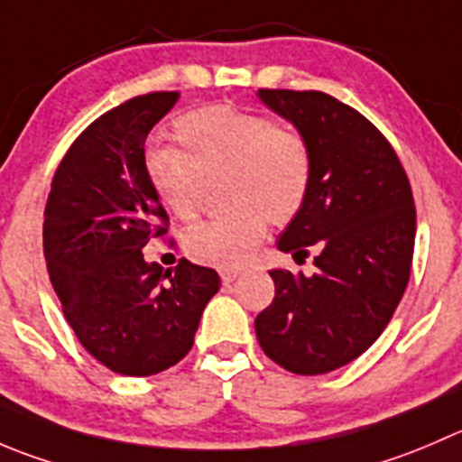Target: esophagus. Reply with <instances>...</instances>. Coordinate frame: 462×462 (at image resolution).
<instances>
[{
    "label": "esophagus",
    "mask_w": 462,
    "mask_h": 462,
    "mask_svg": "<svg viewBox=\"0 0 462 462\" xmlns=\"http://www.w3.org/2000/svg\"><path fill=\"white\" fill-rule=\"evenodd\" d=\"M239 275H241V268H223L221 271L223 284H230V282H235Z\"/></svg>",
    "instance_id": "obj_1"
}]
</instances>
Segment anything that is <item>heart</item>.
Returning a JSON list of instances; mask_svg holds the SVG:
<instances>
[{"instance_id": "obj_1", "label": "heart", "mask_w": 462, "mask_h": 462, "mask_svg": "<svg viewBox=\"0 0 462 462\" xmlns=\"http://www.w3.org/2000/svg\"><path fill=\"white\" fill-rule=\"evenodd\" d=\"M173 149H151L146 180L155 199L180 221L199 214L203 187L217 180L226 212L182 236L194 262L218 268L253 257L268 223L286 226L307 205L313 182L311 146L302 131L262 112L208 106L173 122Z\"/></svg>"}]
</instances>
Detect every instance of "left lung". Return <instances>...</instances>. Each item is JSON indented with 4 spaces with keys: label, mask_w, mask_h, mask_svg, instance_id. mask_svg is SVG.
Here are the masks:
<instances>
[{
    "label": "left lung",
    "mask_w": 462,
    "mask_h": 462,
    "mask_svg": "<svg viewBox=\"0 0 462 462\" xmlns=\"http://www.w3.org/2000/svg\"><path fill=\"white\" fill-rule=\"evenodd\" d=\"M304 133L313 158L307 205L277 241L313 275L271 271L275 298L254 318L263 355L293 374H325L364 355L391 322L411 277L415 203L383 133L318 89H259Z\"/></svg>",
    "instance_id": "1"
}]
</instances>
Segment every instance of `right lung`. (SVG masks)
Here are the masks:
<instances>
[{
  "instance_id": "right-lung-1",
  "label": "right lung",
  "mask_w": 462,
  "mask_h": 462,
  "mask_svg": "<svg viewBox=\"0 0 462 462\" xmlns=\"http://www.w3.org/2000/svg\"><path fill=\"white\" fill-rule=\"evenodd\" d=\"M180 92H149L94 119L58 164L44 208V259L67 322L107 370L149 377L185 359L221 280L185 257L144 262L169 217L144 171L151 128Z\"/></svg>"
}]
</instances>
